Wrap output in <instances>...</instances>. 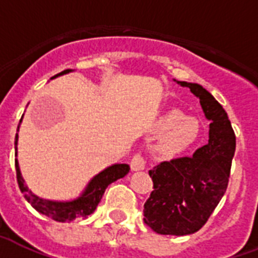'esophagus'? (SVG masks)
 <instances>
[{
	"label": "esophagus",
	"instance_id": "34e87169",
	"mask_svg": "<svg viewBox=\"0 0 258 258\" xmlns=\"http://www.w3.org/2000/svg\"><path fill=\"white\" fill-rule=\"evenodd\" d=\"M131 168L132 171H135V172L145 169V160H144V157L141 156V155H136V156L132 159Z\"/></svg>",
	"mask_w": 258,
	"mask_h": 258
}]
</instances>
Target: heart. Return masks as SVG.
<instances>
[{"mask_svg":"<svg viewBox=\"0 0 258 258\" xmlns=\"http://www.w3.org/2000/svg\"><path fill=\"white\" fill-rule=\"evenodd\" d=\"M156 133H161L157 141V152L163 157H175L184 153L197 143L201 125L194 117H185L180 110L165 111L153 125Z\"/></svg>","mask_w":258,"mask_h":258,"instance_id":"1","label":"heart"}]
</instances>
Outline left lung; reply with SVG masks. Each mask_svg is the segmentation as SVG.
Listing matches in <instances>:
<instances>
[{"label": "left lung", "instance_id": "left-lung-1", "mask_svg": "<svg viewBox=\"0 0 258 258\" xmlns=\"http://www.w3.org/2000/svg\"><path fill=\"white\" fill-rule=\"evenodd\" d=\"M199 99L209 125V143L191 157L164 161L149 171L151 198L144 222L164 235H187L201 229L226 192L235 135L227 113L203 86L173 79Z\"/></svg>", "mask_w": 258, "mask_h": 258}]
</instances>
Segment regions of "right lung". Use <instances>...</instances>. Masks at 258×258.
Instances as JSON below:
<instances>
[{
	"mask_svg": "<svg viewBox=\"0 0 258 258\" xmlns=\"http://www.w3.org/2000/svg\"><path fill=\"white\" fill-rule=\"evenodd\" d=\"M74 70H64L61 73L56 74L55 77L51 78V81L57 77L66 75V74L73 73ZM24 117V114H23ZM23 117L20 119L17 132L20 131V125L23 121ZM17 144H19V135H16L15 140V149H16V173H17V181L19 187L24 197L27 199L29 205L39 211L40 214L47 215L49 218L55 219L57 222H73L77 218H86L87 215L93 214L97 209L98 203L101 202L102 195L105 192V189L113 181L118 180L121 177L126 176L131 167L127 164H111L109 167L97 173L95 176L90 179V181L86 184L85 189L82 191L77 198L69 199V201H52L47 198H41L36 195L25 183V179L23 177L21 169H20L19 160H17Z\"/></svg>",
	"mask_w": 258,
	"mask_h": 258,
	"instance_id": "obj_1",
	"label": "right lung"
}]
</instances>
